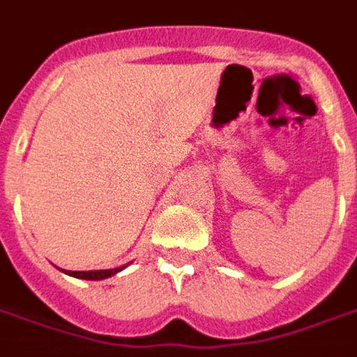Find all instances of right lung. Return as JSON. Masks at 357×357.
Segmentation results:
<instances>
[{
  "instance_id": "add662e5",
  "label": "right lung",
  "mask_w": 357,
  "mask_h": 357,
  "mask_svg": "<svg viewBox=\"0 0 357 357\" xmlns=\"http://www.w3.org/2000/svg\"><path fill=\"white\" fill-rule=\"evenodd\" d=\"M126 266L122 268H114V269H95V271H68V269H63L65 273L73 277H78V279H88V281H99V279H107V277L114 275L118 273L120 269H124Z\"/></svg>"
}]
</instances>
